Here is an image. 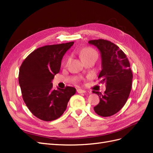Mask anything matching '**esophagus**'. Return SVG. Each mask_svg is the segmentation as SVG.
<instances>
[{
	"label": "esophagus",
	"mask_w": 153,
	"mask_h": 153,
	"mask_svg": "<svg viewBox=\"0 0 153 153\" xmlns=\"http://www.w3.org/2000/svg\"><path fill=\"white\" fill-rule=\"evenodd\" d=\"M77 92L78 93H79V94H81V93H85L86 92V91H85V90H82V89H80V88L77 89Z\"/></svg>",
	"instance_id": "esophagus-1"
}]
</instances>
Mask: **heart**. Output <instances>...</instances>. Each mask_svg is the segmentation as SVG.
<instances>
[{
    "label": "heart",
    "mask_w": 153,
    "mask_h": 153,
    "mask_svg": "<svg viewBox=\"0 0 153 153\" xmlns=\"http://www.w3.org/2000/svg\"><path fill=\"white\" fill-rule=\"evenodd\" d=\"M80 57L82 59L92 57H97V53L95 50L91 48H86L82 50L80 52Z\"/></svg>",
    "instance_id": "heart-1"
}]
</instances>
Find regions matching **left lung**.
I'll list each match as a JSON object with an SVG mask.
<instances>
[{
  "label": "left lung",
  "instance_id": "obj_1",
  "mask_svg": "<svg viewBox=\"0 0 153 153\" xmlns=\"http://www.w3.org/2000/svg\"><path fill=\"white\" fill-rule=\"evenodd\" d=\"M97 47L101 58V71L98 78L106 85L103 94L93 91L100 98L94 107L96 114L108 117L120 111L127 102L132 87V73L126 55L117 45L104 39L89 41Z\"/></svg>",
  "mask_w": 153,
  "mask_h": 153
}]
</instances>
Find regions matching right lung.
Wrapping results in <instances>:
<instances>
[{
	"mask_svg": "<svg viewBox=\"0 0 153 153\" xmlns=\"http://www.w3.org/2000/svg\"><path fill=\"white\" fill-rule=\"evenodd\" d=\"M74 42L46 45L34 50L20 67L19 83L23 100L32 114L43 121L59 118L76 89L53 88L52 81L59 72L62 57Z\"/></svg>",
	"mask_w": 153,
	"mask_h": 153,
	"instance_id": "1",
	"label": "right lung"
}]
</instances>
